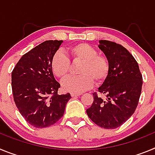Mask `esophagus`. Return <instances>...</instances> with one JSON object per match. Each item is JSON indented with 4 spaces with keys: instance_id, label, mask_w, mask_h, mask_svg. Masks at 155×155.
<instances>
[{
    "instance_id": "34e87169",
    "label": "esophagus",
    "mask_w": 155,
    "mask_h": 155,
    "mask_svg": "<svg viewBox=\"0 0 155 155\" xmlns=\"http://www.w3.org/2000/svg\"><path fill=\"white\" fill-rule=\"evenodd\" d=\"M71 95L72 97H76V96H80V95H81V93H71Z\"/></svg>"
}]
</instances>
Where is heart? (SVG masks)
<instances>
[{
	"label": "heart",
	"mask_w": 155,
	"mask_h": 155,
	"mask_svg": "<svg viewBox=\"0 0 155 155\" xmlns=\"http://www.w3.org/2000/svg\"><path fill=\"white\" fill-rule=\"evenodd\" d=\"M68 53L74 61L83 62L79 70L78 76H71L63 81L65 91L82 92L90 88L94 83L103 81L109 70V61L103 55L98 54L97 50L87 43H78L68 49ZM70 61L63 53L57 52L51 60L53 74L59 78L64 79L70 71Z\"/></svg>",
	"instance_id": "obj_1"
}]
</instances>
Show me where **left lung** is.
Returning <instances> with one entry per match:
<instances>
[{
  "mask_svg": "<svg viewBox=\"0 0 155 155\" xmlns=\"http://www.w3.org/2000/svg\"><path fill=\"white\" fill-rule=\"evenodd\" d=\"M98 48L107 58L109 70L98 92L93 93L92 105L86 110L93 123L105 129L120 127L136 110L143 78L137 62L128 50L114 42L99 40Z\"/></svg>",
  "mask_w": 155,
  "mask_h": 155,
  "instance_id": "8db88e82",
  "label": "left lung"
}]
</instances>
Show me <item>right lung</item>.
<instances>
[{"mask_svg":"<svg viewBox=\"0 0 155 155\" xmlns=\"http://www.w3.org/2000/svg\"><path fill=\"white\" fill-rule=\"evenodd\" d=\"M63 40H47L21 57L12 73L14 101L19 113L30 125L44 128L64 116L70 93L58 94L51 60Z\"/></svg>","mask_w":155,"mask_h":155,"instance_id":"1","label":"right lung"}]
</instances>
